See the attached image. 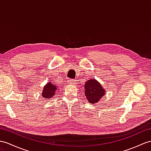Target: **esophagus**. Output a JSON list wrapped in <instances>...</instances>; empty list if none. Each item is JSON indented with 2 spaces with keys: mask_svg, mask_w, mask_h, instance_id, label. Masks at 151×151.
<instances>
[{
  "mask_svg": "<svg viewBox=\"0 0 151 151\" xmlns=\"http://www.w3.org/2000/svg\"><path fill=\"white\" fill-rule=\"evenodd\" d=\"M68 83L70 84H75L76 81L74 79H70L68 81Z\"/></svg>",
  "mask_w": 151,
  "mask_h": 151,
  "instance_id": "34e87169",
  "label": "esophagus"
}]
</instances>
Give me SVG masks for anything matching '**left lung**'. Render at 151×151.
I'll return each mask as SVG.
<instances>
[{
	"instance_id": "1",
	"label": "left lung",
	"mask_w": 151,
	"mask_h": 151,
	"mask_svg": "<svg viewBox=\"0 0 151 151\" xmlns=\"http://www.w3.org/2000/svg\"><path fill=\"white\" fill-rule=\"evenodd\" d=\"M84 89L85 97L91 104L97 103L105 93L104 88H102L101 84L94 79H91L85 83Z\"/></svg>"
}]
</instances>
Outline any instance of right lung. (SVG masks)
<instances>
[{"label": "right lung", "instance_id": "add662e5", "mask_svg": "<svg viewBox=\"0 0 151 151\" xmlns=\"http://www.w3.org/2000/svg\"><path fill=\"white\" fill-rule=\"evenodd\" d=\"M57 86L55 85L54 83H52L50 82L48 83L45 86H44L43 92H42V96L44 99H49L50 100L52 99V96H54L55 93L57 90Z\"/></svg>", "mask_w": 151, "mask_h": 151}]
</instances>
